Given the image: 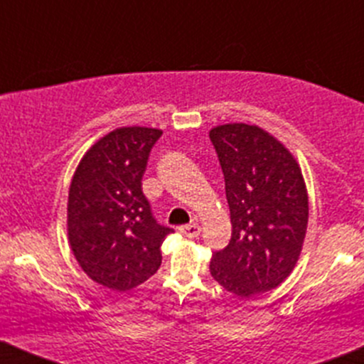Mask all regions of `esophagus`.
I'll return each instance as SVG.
<instances>
[{
	"label": "esophagus",
	"instance_id": "esophagus-1",
	"mask_svg": "<svg viewBox=\"0 0 364 364\" xmlns=\"http://www.w3.org/2000/svg\"><path fill=\"white\" fill-rule=\"evenodd\" d=\"M181 232L188 237H198L200 232H202V228H200L198 224H188V225H183L181 228Z\"/></svg>",
	"mask_w": 364,
	"mask_h": 364
}]
</instances>
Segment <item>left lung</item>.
<instances>
[{"instance_id":"obj_1","label":"left lung","mask_w":364,"mask_h":364,"mask_svg":"<svg viewBox=\"0 0 364 364\" xmlns=\"http://www.w3.org/2000/svg\"><path fill=\"white\" fill-rule=\"evenodd\" d=\"M208 136L224 173L232 224L229 245L212 255V277L240 298L275 289L289 277L306 236L301 168L257 124H220Z\"/></svg>"}]
</instances>
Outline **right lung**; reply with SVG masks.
<instances>
[{"label":"right lung","mask_w":364,"mask_h":364,"mask_svg":"<svg viewBox=\"0 0 364 364\" xmlns=\"http://www.w3.org/2000/svg\"><path fill=\"white\" fill-rule=\"evenodd\" d=\"M157 128L123 127L95 141L75 171L68 193V241L92 281L129 291L161 267V245L173 232L157 224L141 191Z\"/></svg>","instance_id":"right-lung-1"}]
</instances>
